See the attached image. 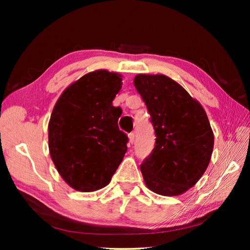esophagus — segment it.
<instances>
[{"label":"esophagus","instance_id":"34e87169","mask_svg":"<svg viewBox=\"0 0 250 250\" xmlns=\"http://www.w3.org/2000/svg\"><path fill=\"white\" fill-rule=\"evenodd\" d=\"M128 138H129V142L131 143V145H132V143L134 142V133H133V132L129 133V134H128Z\"/></svg>","mask_w":250,"mask_h":250}]
</instances>
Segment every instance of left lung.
<instances>
[{"label": "left lung", "instance_id": "1", "mask_svg": "<svg viewBox=\"0 0 250 250\" xmlns=\"http://www.w3.org/2000/svg\"><path fill=\"white\" fill-rule=\"evenodd\" d=\"M133 83L151 116L155 146L141 164L146 188L163 196L188 191L204 174L214 133L203 105L166 75L139 74Z\"/></svg>", "mask_w": 250, "mask_h": 250}]
</instances>
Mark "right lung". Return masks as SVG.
Instances as JSON below:
<instances>
[{
    "label": "right lung",
    "instance_id": "right-lung-1",
    "mask_svg": "<svg viewBox=\"0 0 250 250\" xmlns=\"http://www.w3.org/2000/svg\"><path fill=\"white\" fill-rule=\"evenodd\" d=\"M122 87L115 71H90L71 83L54 105L48 149L59 175L79 192L107 186L126 152L121 109L112 101Z\"/></svg>",
    "mask_w": 250,
    "mask_h": 250
}]
</instances>
